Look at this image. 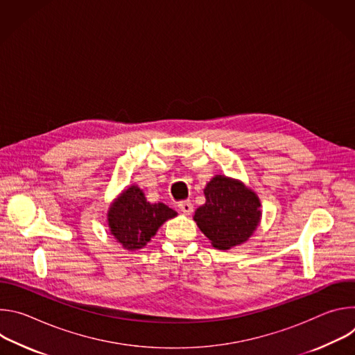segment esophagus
<instances>
[{
    "label": "esophagus",
    "instance_id": "obj_1",
    "mask_svg": "<svg viewBox=\"0 0 355 355\" xmlns=\"http://www.w3.org/2000/svg\"><path fill=\"white\" fill-rule=\"evenodd\" d=\"M178 208H180V211H181L182 214H185V215H191V214L193 212V205L191 204V200H182V202H180Z\"/></svg>",
    "mask_w": 355,
    "mask_h": 355
}]
</instances>
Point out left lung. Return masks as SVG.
<instances>
[{
	"label": "left lung",
	"mask_w": 355,
	"mask_h": 355,
	"mask_svg": "<svg viewBox=\"0 0 355 355\" xmlns=\"http://www.w3.org/2000/svg\"><path fill=\"white\" fill-rule=\"evenodd\" d=\"M205 205L196 209L193 220L214 247L227 250L245 241L260 222V200L241 182L216 175L208 182Z\"/></svg>",
	"instance_id": "1"
}]
</instances>
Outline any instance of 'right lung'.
Masks as SVG:
<instances>
[{
  "mask_svg": "<svg viewBox=\"0 0 355 355\" xmlns=\"http://www.w3.org/2000/svg\"><path fill=\"white\" fill-rule=\"evenodd\" d=\"M177 216V212L167 205L150 204L144 193L136 185L123 191L114 202L108 212L111 233L128 250H137L146 245L157 229L167 220Z\"/></svg>",
  "mask_w": 355,
  "mask_h": 355,
  "instance_id": "1",
  "label": "right lung"
}]
</instances>
